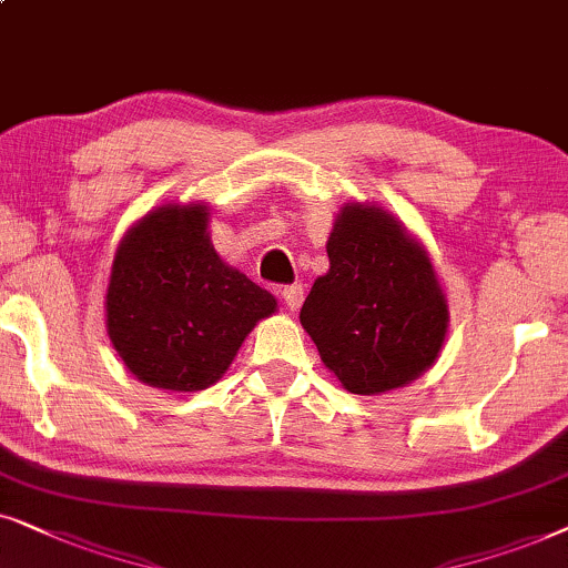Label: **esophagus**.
<instances>
[{
    "label": "esophagus",
    "mask_w": 568,
    "mask_h": 568,
    "mask_svg": "<svg viewBox=\"0 0 568 568\" xmlns=\"http://www.w3.org/2000/svg\"><path fill=\"white\" fill-rule=\"evenodd\" d=\"M280 296H283L285 306L291 308V312H296L304 304V285L301 283H293V285H285L283 291H280Z\"/></svg>",
    "instance_id": "1"
}]
</instances>
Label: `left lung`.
I'll return each mask as SVG.
<instances>
[{"label":"left lung","instance_id":"8db88e82","mask_svg":"<svg viewBox=\"0 0 568 568\" xmlns=\"http://www.w3.org/2000/svg\"><path fill=\"white\" fill-rule=\"evenodd\" d=\"M329 272L314 283L301 324L324 366L353 395H382L420 376L447 335V301L428 254L379 207L339 210Z\"/></svg>","mask_w":568,"mask_h":568}]
</instances>
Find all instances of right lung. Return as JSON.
Wrapping results in <instances>:
<instances>
[{"label":"right lung","mask_w":568,"mask_h":568,"mask_svg":"<svg viewBox=\"0 0 568 568\" xmlns=\"http://www.w3.org/2000/svg\"><path fill=\"white\" fill-rule=\"evenodd\" d=\"M275 298L210 244L205 205H165L119 244L105 324L126 368L150 387L207 389Z\"/></svg>","instance_id":"add662e5"}]
</instances>
